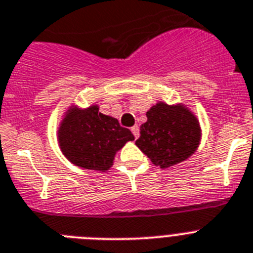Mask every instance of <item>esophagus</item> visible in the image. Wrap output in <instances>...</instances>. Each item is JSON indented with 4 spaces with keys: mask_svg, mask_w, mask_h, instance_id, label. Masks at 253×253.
Returning a JSON list of instances; mask_svg holds the SVG:
<instances>
[{
    "mask_svg": "<svg viewBox=\"0 0 253 253\" xmlns=\"http://www.w3.org/2000/svg\"><path fill=\"white\" fill-rule=\"evenodd\" d=\"M131 131H132L133 136H135V139H137V137L140 136V127L136 125V126H133L132 128H131Z\"/></svg>",
    "mask_w": 253,
    "mask_h": 253,
    "instance_id": "1",
    "label": "esophagus"
}]
</instances>
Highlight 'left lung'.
<instances>
[{
	"label": "left lung",
	"instance_id": "1",
	"mask_svg": "<svg viewBox=\"0 0 253 253\" xmlns=\"http://www.w3.org/2000/svg\"><path fill=\"white\" fill-rule=\"evenodd\" d=\"M146 117L135 144L153 164L169 168L197 150L201 128L196 116L186 105L159 102L146 112Z\"/></svg>",
	"mask_w": 253,
	"mask_h": 253
}]
</instances>
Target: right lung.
I'll use <instances>...</instances> for the list:
<instances>
[{
	"instance_id": "right-lung-1",
	"label": "right lung",
	"mask_w": 253,
	"mask_h": 253,
	"mask_svg": "<svg viewBox=\"0 0 253 253\" xmlns=\"http://www.w3.org/2000/svg\"><path fill=\"white\" fill-rule=\"evenodd\" d=\"M135 140L117 118L100 113L96 104L81 109L71 105L58 127L61 151L75 166L107 172L114 155L127 141Z\"/></svg>"
}]
</instances>
